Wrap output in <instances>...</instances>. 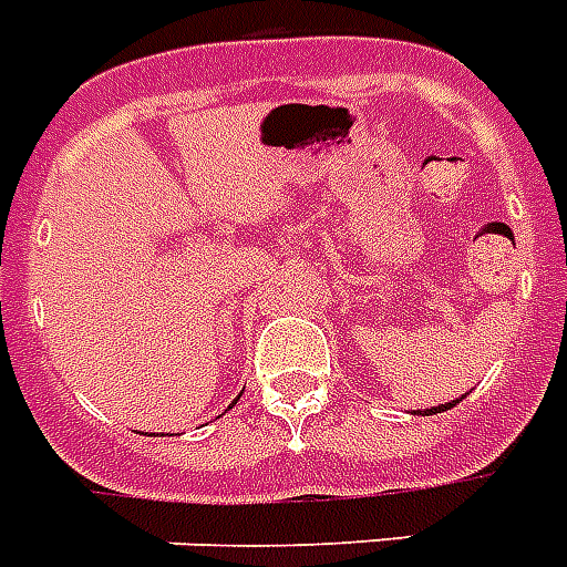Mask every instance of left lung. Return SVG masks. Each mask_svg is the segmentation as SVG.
<instances>
[{
	"instance_id": "obj_1",
	"label": "left lung",
	"mask_w": 567,
	"mask_h": 567,
	"mask_svg": "<svg viewBox=\"0 0 567 567\" xmlns=\"http://www.w3.org/2000/svg\"><path fill=\"white\" fill-rule=\"evenodd\" d=\"M460 404V401H451V404H442V406H430V410H424V415H436V412H445V410H451V406H456ZM421 415V412H419Z\"/></svg>"
}]
</instances>
